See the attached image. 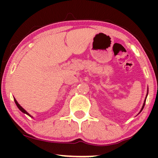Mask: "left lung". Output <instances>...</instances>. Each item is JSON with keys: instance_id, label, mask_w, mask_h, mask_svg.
Segmentation results:
<instances>
[{"instance_id": "1", "label": "left lung", "mask_w": 158, "mask_h": 158, "mask_svg": "<svg viewBox=\"0 0 158 158\" xmlns=\"http://www.w3.org/2000/svg\"><path fill=\"white\" fill-rule=\"evenodd\" d=\"M146 97H147V96H146ZM145 102H146V100H145V102H144V103H143V108H142V109H141V110H142L143 109V108H144V106H145ZM140 110V111H141Z\"/></svg>"}]
</instances>
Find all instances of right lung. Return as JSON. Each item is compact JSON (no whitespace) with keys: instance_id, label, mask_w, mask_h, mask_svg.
<instances>
[{"instance_id":"obj_1","label":"right lung","mask_w":158,"mask_h":158,"mask_svg":"<svg viewBox=\"0 0 158 158\" xmlns=\"http://www.w3.org/2000/svg\"><path fill=\"white\" fill-rule=\"evenodd\" d=\"M14 100H15V102L16 106H17V107H18V108H19V109H20V110H21V111H22V112H23V113H24V114H27V115L30 116V114H29L28 113H27V112L26 111V110H25L24 109H23V108H22V107H21V106H20V105L19 104V103H18V102H17V101H16V99H14Z\"/></svg>"}]
</instances>
